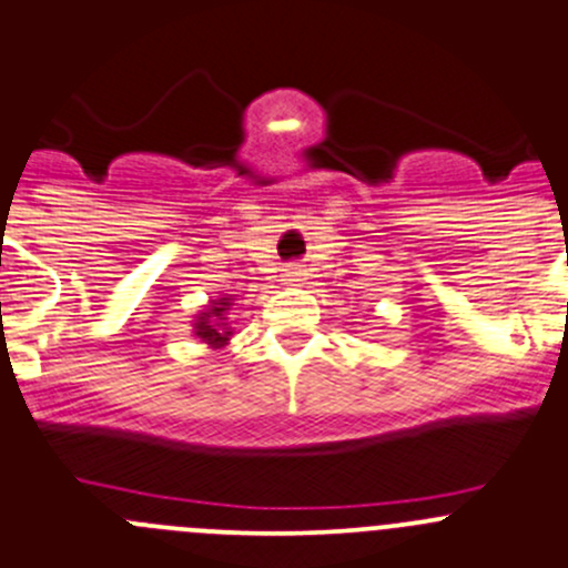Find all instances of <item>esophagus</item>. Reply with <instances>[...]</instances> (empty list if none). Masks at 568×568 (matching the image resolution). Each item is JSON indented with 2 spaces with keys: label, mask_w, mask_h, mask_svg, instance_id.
Segmentation results:
<instances>
[{
  "label": "esophagus",
  "mask_w": 568,
  "mask_h": 568,
  "mask_svg": "<svg viewBox=\"0 0 568 568\" xmlns=\"http://www.w3.org/2000/svg\"><path fill=\"white\" fill-rule=\"evenodd\" d=\"M285 277L294 280V283H296V280L305 277V268H302L300 263H288V266H285Z\"/></svg>",
  "instance_id": "34e87169"
}]
</instances>
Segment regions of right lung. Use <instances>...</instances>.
<instances>
[{
    "mask_svg": "<svg viewBox=\"0 0 568 568\" xmlns=\"http://www.w3.org/2000/svg\"><path fill=\"white\" fill-rule=\"evenodd\" d=\"M224 311H230V300H215L206 308V314L199 316V322H195V336L204 338L212 347H224L232 336V331L224 322Z\"/></svg>",
    "mask_w": 568,
    "mask_h": 568,
    "instance_id": "right-lung-1",
    "label": "right lung"
}]
</instances>
